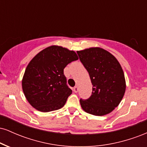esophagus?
<instances>
[{"label": "esophagus", "instance_id": "1", "mask_svg": "<svg viewBox=\"0 0 147 147\" xmlns=\"http://www.w3.org/2000/svg\"><path fill=\"white\" fill-rule=\"evenodd\" d=\"M78 90H79L78 86H75L73 88V91L75 92H78Z\"/></svg>", "mask_w": 147, "mask_h": 147}]
</instances>
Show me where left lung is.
<instances>
[{"label": "left lung", "mask_w": 147, "mask_h": 147, "mask_svg": "<svg viewBox=\"0 0 147 147\" xmlns=\"http://www.w3.org/2000/svg\"><path fill=\"white\" fill-rule=\"evenodd\" d=\"M77 53L92 84L90 97L80 99L82 108L94 115L109 113L119 105L125 92V78L120 64L110 52L100 48L86 49Z\"/></svg>", "instance_id": "obj_1"}]
</instances>
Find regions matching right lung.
<instances>
[{
	"mask_svg": "<svg viewBox=\"0 0 147 147\" xmlns=\"http://www.w3.org/2000/svg\"><path fill=\"white\" fill-rule=\"evenodd\" d=\"M77 59L74 51L52 45L31 60L25 69L22 88L27 100L34 109L50 112L65 105L72 90L67 85L63 69Z\"/></svg>",
	"mask_w": 147,
	"mask_h": 147,
	"instance_id": "right-lung-1",
	"label": "right lung"
}]
</instances>
